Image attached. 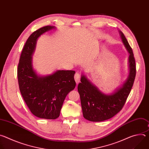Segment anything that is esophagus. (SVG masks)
Instances as JSON below:
<instances>
[{
  "mask_svg": "<svg viewBox=\"0 0 149 149\" xmlns=\"http://www.w3.org/2000/svg\"><path fill=\"white\" fill-rule=\"evenodd\" d=\"M74 78H75V82H76L77 84H78L79 82V81H80L81 75L79 73L76 72L74 75Z\"/></svg>",
  "mask_w": 149,
  "mask_h": 149,
  "instance_id": "esophagus-1",
  "label": "esophagus"
}]
</instances>
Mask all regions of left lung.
I'll return each instance as SVG.
<instances>
[{
  "mask_svg": "<svg viewBox=\"0 0 149 149\" xmlns=\"http://www.w3.org/2000/svg\"><path fill=\"white\" fill-rule=\"evenodd\" d=\"M123 43L130 55V73L127 81L116 92L105 95L84 75L78 86L84 117L91 121H102L114 117L123 109L133 86L136 74V61L132 48L123 33L120 31Z\"/></svg>",
  "mask_w": 149,
  "mask_h": 149,
  "instance_id": "1",
  "label": "left lung"
}]
</instances>
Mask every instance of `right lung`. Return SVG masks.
<instances>
[{
    "label": "right lung",
    "mask_w": 149,
    "mask_h": 149,
    "mask_svg": "<svg viewBox=\"0 0 149 149\" xmlns=\"http://www.w3.org/2000/svg\"><path fill=\"white\" fill-rule=\"evenodd\" d=\"M54 28L44 26L29 36L21 52L17 70L19 90L29 109L37 117L50 120L59 116L63 101L76 86L74 71L59 70L50 75L39 77L33 70L32 55L36 40Z\"/></svg>",
    "instance_id": "right-lung-1"
}]
</instances>
